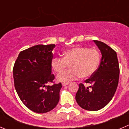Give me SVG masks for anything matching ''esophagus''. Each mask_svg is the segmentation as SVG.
<instances>
[{"label":"esophagus","mask_w":129,"mask_h":129,"mask_svg":"<svg viewBox=\"0 0 129 129\" xmlns=\"http://www.w3.org/2000/svg\"><path fill=\"white\" fill-rule=\"evenodd\" d=\"M68 84H69V83H63L62 84V85L63 86H67V85H68Z\"/></svg>","instance_id":"34e87169"}]
</instances>
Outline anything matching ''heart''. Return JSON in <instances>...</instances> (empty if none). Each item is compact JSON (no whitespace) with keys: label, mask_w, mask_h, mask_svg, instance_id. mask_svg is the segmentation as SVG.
<instances>
[{"label":"heart","mask_w":129,"mask_h":129,"mask_svg":"<svg viewBox=\"0 0 129 129\" xmlns=\"http://www.w3.org/2000/svg\"><path fill=\"white\" fill-rule=\"evenodd\" d=\"M63 57H54L52 67L55 72L61 73L70 64L71 69L57 77L59 82L68 83L79 77L87 78L94 74L100 64V54L95 48L84 46L73 47L65 50Z\"/></svg>","instance_id":"b5f03b06"}]
</instances>
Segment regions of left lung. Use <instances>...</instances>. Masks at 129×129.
<instances>
[{"label": "left lung", "instance_id": "left-lung-1", "mask_svg": "<svg viewBox=\"0 0 129 129\" xmlns=\"http://www.w3.org/2000/svg\"><path fill=\"white\" fill-rule=\"evenodd\" d=\"M101 51L100 66L90 77L85 80L90 86L79 84L76 100L82 109L96 111L105 107L112 99L119 76V67L116 52L103 42L94 40Z\"/></svg>", "mask_w": 129, "mask_h": 129}]
</instances>
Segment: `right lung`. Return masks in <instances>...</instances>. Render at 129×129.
<instances>
[{
	"label": "right lung",
	"instance_id": "add662e5",
	"mask_svg": "<svg viewBox=\"0 0 129 129\" xmlns=\"http://www.w3.org/2000/svg\"><path fill=\"white\" fill-rule=\"evenodd\" d=\"M55 44L36 46L21 51L16 59L13 74L14 86L19 98L29 110L46 113L59 101L61 83H55L52 74V50ZM53 82L52 86L46 84Z\"/></svg>",
	"mask_w": 129,
	"mask_h": 129
}]
</instances>
